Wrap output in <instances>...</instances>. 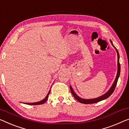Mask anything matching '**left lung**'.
Returning a JSON list of instances; mask_svg holds the SVG:
<instances>
[{
  "mask_svg": "<svg viewBox=\"0 0 129 129\" xmlns=\"http://www.w3.org/2000/svg\"><path fill=\"white\" fill-rule=\"evenodd\" d=\"M110 42H111V44H112V45L113 46V47H114L115 49V50H116L117 55H118V71H117L116 76L114 80V83H113L112 86H111V87H110V89L108 90V91L107 93H105V94H104L103 95L100 96V97H99L95 98V99H82V98H80V97H79V96L77 95L75 93V91H74V90H73L72 87H71V86L70 85V90H71V93H72L73 96H74V97H75V99L77 101L80 102V103L85 104H93V103H98V102L101 101L102 100H104L108 98L109 96L112 94L113 93V92H114V91L115 87H116V86L117 82H118V78L120 75V65L119 63V54L118 51L117 50L116 48L115 47L114 45H113L112 42L111 41V40H110Z\"/></svg>",
  "mask_w": 129,
  "mask_h": 129,
  "instance_id": "1",
  "label": "left lung"
}]
</instances>
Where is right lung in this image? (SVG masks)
Segmentation results:
<instances>
[{"label": "right lung", "instance_id": "1", "mask_svg": "<svg viewBox=\"0 0 129 129\" xmlns=\"http://www.w3.org/2000/svg\"><path fill=\"white\" fill-rule=\"evenodd\" d=\"M50 90H49V93L46 95V97L43 100H42L40 101H38V102H36V103H24V104H27V105H40V104H43L45 103V102L47 100V99H48V97H49V95L50 94Z\"/></svg>", "mask_w": 129, "mask_h": 129}]
</instances>
